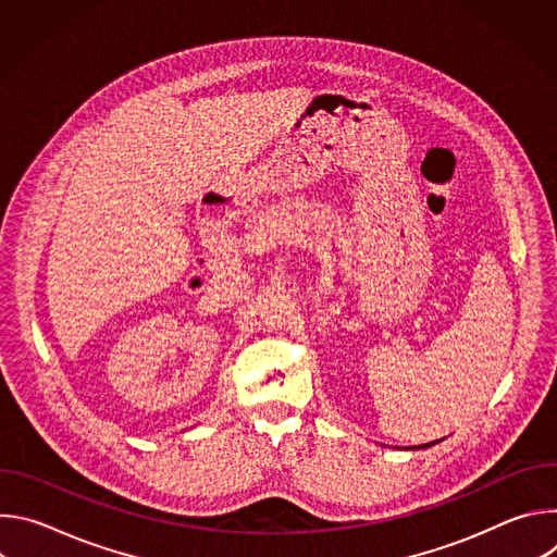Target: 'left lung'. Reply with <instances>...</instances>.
I'll return each instance as SVG.
<instances>
[{
    "mask_svg": "<svg viewBox=\"0 0 557 557\" xmlns=\"http://www.w3.org/2000/svg\"><path fill=\"white\" fill-rule=\"evenodd\" d=\"M430 445H434V443H428V445H421V447H430Z\"/></svg>",
    "mask_w": 557,
    "mask_h": 557,
    "instance_id": "left-lung-1",
    "label": "left lung"
}]
</instances>
